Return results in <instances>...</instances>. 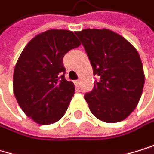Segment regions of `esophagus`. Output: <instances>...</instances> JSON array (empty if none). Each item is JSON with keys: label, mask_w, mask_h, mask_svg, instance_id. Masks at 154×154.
Instances as JSON below:
<instances>
[{"label": "esophagus", "mask_w": 154, "mask_h": 154, "mask_svg": "<svg viewBox=\"0 0 154 154\" xmlns=\"http://www.w3.org/2000/svg\"><path fill=\"white\" fill-rule=\"evenodd\" d=\"M75 87H79L80 86V80H75Z\"/></svg>", "instance_id": "obj_1"}]
</instances>
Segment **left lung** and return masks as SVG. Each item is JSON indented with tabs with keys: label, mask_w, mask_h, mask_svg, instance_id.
Segmentation results:
<instances>
[{
	"label": "left lung",
	"mask_w": 154,
	"mask_h": 154,
	"mask_svg": "<svg viewBox=\"0 0 154 154\" xmlns=\"http://www.w3.org/2000/svg\"><path fill=\"white\" fill-rule=\"evenodd\" d=\"M100 76L85 95L91 113L108 123L125 119L137 107L145 75L140 54L124 37L109 29L75 32Z\"/></svg>",
	"instance_id": "8db88e82"
}]
</instances>
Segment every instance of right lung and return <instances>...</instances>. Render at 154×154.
<instances>
[{"label":"right lung","instance_id":"obj_1","mask_svg":"<svg viewBox=\"0 0 154 154\" xmlns=\"http://www.w3.org/2000/svg\"><path fill=\"white\" fill-rule=\"evenodd\" d=\"M79 45L73 32L52 29L35 36L22 51L14 73V93L35 122L53 124L66 112L75 85L65 79L63 57Z\"/></svg>","mask_w":154,"mask_h":154}]
</instances>
